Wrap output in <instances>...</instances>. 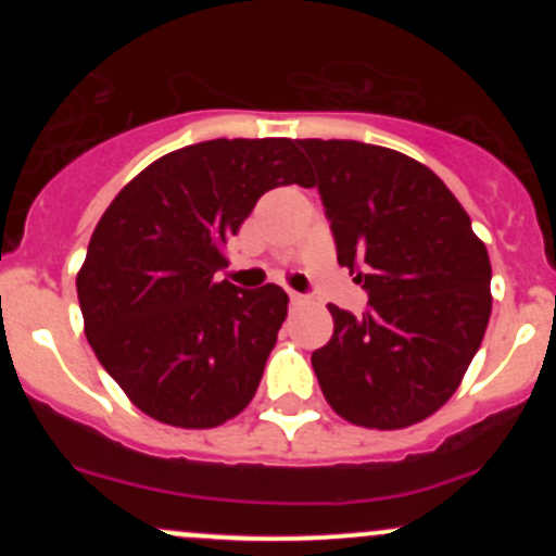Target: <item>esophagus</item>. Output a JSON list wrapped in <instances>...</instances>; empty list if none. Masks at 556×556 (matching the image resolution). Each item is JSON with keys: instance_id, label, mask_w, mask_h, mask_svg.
Listing matches in <instances>:
<instances>
[{"instance_id": "34e87169", "label": "esophagus", "mask_w": 556, "mask_h": 556, "mask_svg": "<svg viewBox=\"0 0 556 556\" xmlns=\"http://www.w3.org/2000/svg\"><path fill=\"white\" fill-rule=\"evenodd\" d=\"M290 304H293V306H304L306 299L301 293H295V290H290Z\"/></svg>"}]
</instances>
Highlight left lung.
<instances>
[{"label": "left lung", "instance_id": "obj_1", "mask_svg": "<svg viewBox=\"0 0 556 556\" xmlns=\"http://www.w3.org/2000/svg\"><path fill=\"white\" fill-rule=\"evenodd\" d=\"M317 169L341 266L368 290L363 317L328 304L312 355L319 390L361 428L401 430L439 412L479 352L492 266L468 212L419 161L352 139H299Z\"/></svg>", "mask_w": 556, "mask_h": 556}]
</instances>
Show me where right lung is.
Wrapping results in <instances>:
<instances>
[{
  "label": "right lung",
  "mask_w": 556,
  "mask_h": 556,
  "mask_svg": "<svg viewBox=\"0 0 556 556\" xmlns=\"http://www.w3.org/2000/svg\"><path fill=\"white\" fill-rule=\"evenodd\" d=\"M293 182H312L293 139H212L161 155L106 206L77 299L88 344L139 412L206 430L252 401L288 293L217 271L255 201Z\"/></svg>",
  "instance_id": "obj_1"
}]
</instances>
